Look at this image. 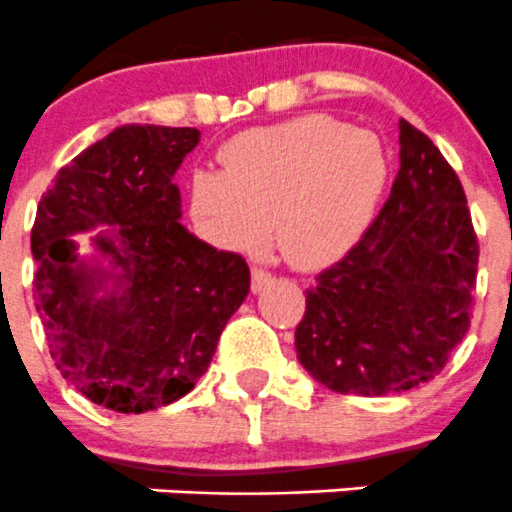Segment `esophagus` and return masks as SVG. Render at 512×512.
Here are the masks:
<instances>
[{
  "label": "esophagus",
  "instance_id": "1",
  "mask_svg": "<svg viewBox=\"0 0 512 512\" xmlns=\"http://www.w3.org/2000/svg\"><path fill=\"white\" fill-rule=\"evenodd\" d=\"M270 280H272V275L265 270V267H252V290L260 292Z\"/></svg>",
  "mask_w": 512,
  "mask_h": 512
}]
</instances>
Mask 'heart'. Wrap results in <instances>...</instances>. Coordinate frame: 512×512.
<instances>
[{"instance_id":"heart-1","label":"heart","mask_w":512,"mask_h":512,"mask_svg":"<svg viewBox=\"0 0 512 512\" xmlns=\"http://www.w3.org/2000/svg\"><path fill=\"white\" fill-rule=\"evenodd\" d=\"M222 170L190 177V212L202 235L227 250L277 242L297 265L342 255L365 232L388 185L380 140L330 114H302L247 130L220 152Z\"/></svg>"}]
</instances>
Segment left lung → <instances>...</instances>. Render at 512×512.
<instances>
[{"mask_svg":"<svg viewBox=\"0 0 512 512\" xmlns=\"http://www.w3.org/2000/svg\"><path fill=\"white\" fill-rule=\"evenodd\" d=\"M478 235L458 175L400 119V170L362 240L305 292L300 365L335 393L393 395L433 380L463 342Z\"/></svg>","mask_w":512,"mask_h":512,"instance_id":"obj_1","label":"left lung"}]
</instances>
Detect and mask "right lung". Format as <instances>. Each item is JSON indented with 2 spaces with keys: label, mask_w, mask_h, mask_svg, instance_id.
Masks as SVG:
<instances>
[{
  "label": "right lung",
  "mask_w": 512,
  "mask_h": 512,
  "mask_svg": "<svg viewBox=\"0 0 512 512\" xmlns=\"http://www.w3.org/2000/svg\"><path fill=\"white\" fill-rule=\"evenodd\" d=\"M195 127L127 124L57 172L32 227L34 305L49 355L79 393L117 413L180 400L210 367L222 330L250 292V267L180 225L175 172ZM117 226L98 246L123 270L118 292L84 268L69 234Z\"/></svg>",
  "instance_id": "obj_1"
}]
</instances>
